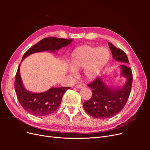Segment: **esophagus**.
<instances>
[{"mask_svg":"<svg viewBox=\"0 0 150 150\" xmlns=\"http://www.w3.org/2000/svg\"><path fill=\"white\" fill-rule=\"evenodd\" d=\"M75 87L76 88H82L83 87V86L82 85H81V84H77V85H76V86H75Z\"/></svg>","mask_w":150,"mask_h":150,"instance_id":"1","label":"esophagus"}]
</instances>
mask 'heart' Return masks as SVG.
Segmentation results:
<instances>
[{
	"label": "heart",
	"instance_id": "obj_1",
	"mask_svg": "<svg viewBox=\"0 0 150 150\" xmlns=\"http://www.w3.org/2000/svg\"><path fill=\"white\" fill-rule=\"evenodd\" d=\"M110 57L109 50L104 47L99 48L89 46H83L76 49L72 52L69 64L75 71L84 68V74L88 79H92L98 75L106 65ZM72 75L76 72L71 71Z\"/></svg>",
	"mask_w": 150,
	"mask_h": 150
}]
</instances>
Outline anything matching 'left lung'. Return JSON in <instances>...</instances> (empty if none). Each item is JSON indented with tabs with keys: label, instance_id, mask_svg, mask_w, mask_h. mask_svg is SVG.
I'll return each mask as SVG.
<instances>
[{
	"label": "left lung",
	"instance_id": "1",
	"mask_svg": "<svg viewBox=\"0 0 150 150\" xmlns=\"http://www.w3.org/2000/svg\"><path fill=\"white\" fill-rule=\"evenodd\" d=\"M108 45L113 59L125 64L120 67L121 76L126 77L127 80L123 87L117 89L109 88L101 78L88 84L92 89L93 94L91 98L83 103V107L89 115L96 118H109L120 112L129 98L133 83L132 71L128 66L129 61L126 53L110 42Z\"/></svg>",
	"mask_w": 150,
	"mask_h": 150
}]
</instances>
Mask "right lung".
I'll use <instances>...</instances> for the list:
<instances>
[{
  "mask_svg": "<svg viewBox=\"0 0 150 150\" xmlns=\"http://www.w3.org/2000/svg\"><path fill=\"white\" fill-rule=\"evenodd\" d=\"M71 39L58 38H46L35 44L27 51L22 61L30 54L42 52H54L71 43ZM20 65L15 77L14 88L21 105L25 111L36 116H46L54 112L59 107L62 98L70 87L52 88L42 93H33L27 91L23 86L20 74Z\"/></svg>",
  "mask_w": 150,
  "mask_h": 150,
  "instance_id": "1",
  "label": "right lung"
}]
</instances>
